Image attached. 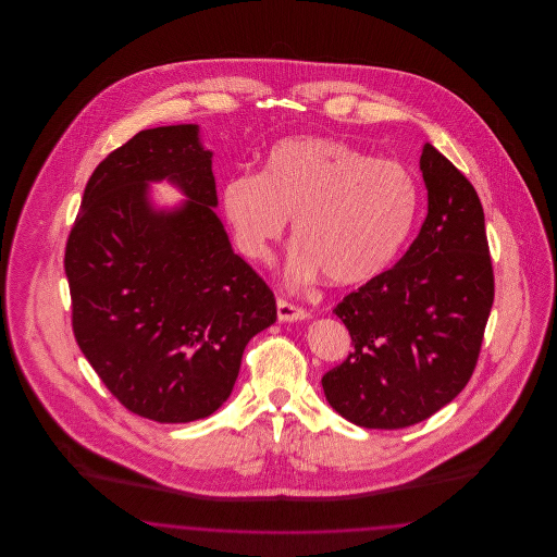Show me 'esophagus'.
Returning <instances> with one entry per match:
<instances>
[{"label": "esophagus", "instance_id": "esophagus-1", "mask_svg": "<svg viewBox=\"0 0 557 557\" xmlns=\"http://www.w3.org/2000/svg\"><path fill=\"white\" fill-rule=\"evenodd\" d=\"M307 318H309V313L302 307L288 302L286 298H277V319L280 321H300V319Z\"/></svg>", "mask_w": 557, "mask_h": 557}]
</instances>
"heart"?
I'll list each match as a JSON object with an SVG mask.
<instances>
[{
	"label": "heart",
	"instance_id": "1",
	"mask_svg": "<svg viewBox=\"0 0 557 557\" xmlns=\"http://www.w3.org/2000/svg\"><path fill=\"white\" fill-rule=\"evenodd\" d=\"M420 207L413 173L332 137H290L267 152L257 173H236L221 189V211L239 252L267 263L294 219L288 277L319 273L334 286L382 275L405 246Z\"/></svg>",
	"mask_w": 557,
	"mask_h": 557
}]
</instances>
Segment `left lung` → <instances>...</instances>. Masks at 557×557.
<instances>
[{
    "label": "left lung",
    "mask_w": 557,
    "mask_h": 557,
    "mask_svg": "<svg viewBox=\"0 0 557 557\" xmlns=\"http://www.w3.org/2000/svg\"><path fill=\"white\" fill-rule=\"evenodd\" d=\"M428 216L403 255L336 305L352 352L321 377L352 424L397 430L424 422L476 370L495 298L484 211L468 177L424 144Z\"/></svg>",
    "instance_id": "left-lung-1"
}]
</instances>
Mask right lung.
Listing matches in <instances>:
<instances>
[{
	"mask_svg": "<svg viewBox=\"0 0 557 557\" xmlns=\"http://www.w3.org/2000/svg\"><path fill=\"white\" fill-rule=\"evenodd\" d=\"M211 157L196 125L133 135L91 173L64 250L85 359L123 407L160 424L214 413L248 341L277 318L212 211ZM164 176L188 196L171 213L147 202V182Z\"/></svg>",
	"mask_w": 557,
	"mask_h": 557,
	"instance_id": "1",
	"label": "right lung"
}]
</instances>
